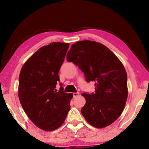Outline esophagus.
I'll return each instance as SVG.
<instances>
[{"label":"esophagus","mask_w":149,"mask_h":149,"mask_svg":"<svg viewBox=\"0 0 149 149\" xmlns=\"http://www.w3.org/2000/svg\"><path fill=\"white\" fill-rule=\"evenodd\" d=\"M79 95V93L78 92H76V93H73V97H76L78 96V95Z\"/></svg>","instance_id":"obj_1"}]
</instances>
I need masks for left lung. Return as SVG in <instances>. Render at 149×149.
Masks as SVG:
<instances>
[{
	"label": "left lung",
	"instance_id": "left-lung-1",
	"mask_svg": "<svg viewBox=\"0 0 149 149\" xmlns=\"http://www.w3.org/2000/svg\"><path fill=\"white\" fill-rule=\"evenodd\" d=\"M84 73L87 82H95V92L82 93L86 103L81 113L91 125L103 128L121 115L127 98V77L117 56L104 45L85 40L75 42L66 55Z\"/></svg>",
	"mask_w": 149,
	"mask_h": 149
}]
</instances>
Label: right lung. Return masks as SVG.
Returning <instances> with one entry per match:
<instances>
[{
  "label": "right lung",
  "mask_w": 149,
  "mask_h": 149,
  "mask_svg": "<svg viewBox=\"0 0 149 149\" xmlns=\"http://www.w3.org/2000/svg\"><path fill=\"white\" fill-rule=\"evenodd\" d=\"M68 47V43L60 42L42 47L20 71V103L32 123L45 131L60 127L70 111L72 93H64L63 87L58 91L56 89L60 81L59 70Z\"/></svg>",
  "instance_id": "add662e5"
}]
</instances>
